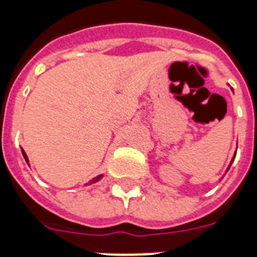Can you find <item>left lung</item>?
Wrapping results in <instances>:
<instances>
[{
	"instance_id": "left-lung-1",
	"label": "left lung",
	"mask_w": 257,
	"mask_h": 257,
	"mask_svg": "<svg viewBox=\"0 0 257 257\" xmlns=\"http://www.w3.org/2000/svg\"><path fill=\"white\" fill-rule=\"evenodd\" d=\"M234 158H235V156H234V157H233V160H231V162H233V161H234ZM231 162H230V165H229L228 170H229V169H230V166H231ZM228 170H226V171H228Z\"/></svg>"
}]
</instances>
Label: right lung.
Returning a JSON list of instances; mask_svg holds the SVG:
<instances>
[{"label":"right lung","instance_id":"1","mask_svg":"<svg viewBox=\"0 0 257 257\" xmlns=\"http://www.w3.org/2000/svg\"><path fill=\"white\" fill-rule=\"evenodd\" d=\"M22 153H23V157H24V160L27 161V163H29V161H28V157H27L26 152L23 151V149H22ZM101 178H103V175H99V176H96V178H94V179H92V180H90V183H88V184H94V183H96V181H99V180H100ZM86 185H87V184H86Z\"/></svg>","mask_w":257,"mask_h":257}]
</instances>
